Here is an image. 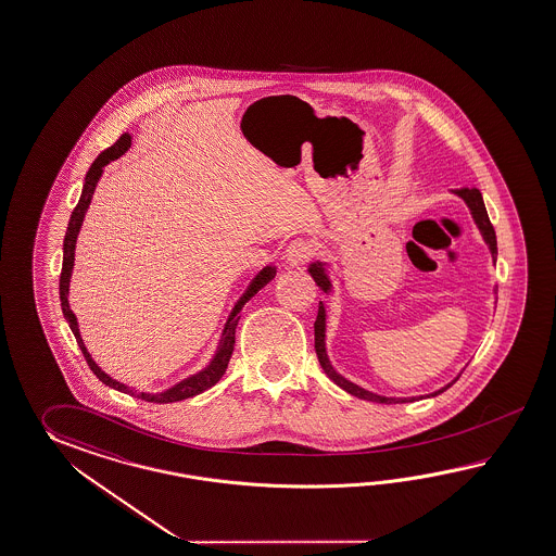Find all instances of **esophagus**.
<instances>
[{"label": "esophagus", "mask_w": 556, "mask_h": 556, "mask_svg": "<svg viewBox=\"0 0 556 556\" xmlns=\"http://www.w3.org/2000/svg\"><path fill=\"white\" fill-rule=\"evenodd\" d=\"M315 255H317V249H315V244H313L312 241H307V239L293 241V243L287 247V251H285V257H287V261H289L291 265H305V263H309Z\"/></svg>", "instance_id": "esophagus-1"}]
</instances>
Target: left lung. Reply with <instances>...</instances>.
Masks as SVG:
<instances>
[{"instance_id":"1","label":"left lung","mask_w":556,"mask_h":556,"mask_svg":"<svg viewBox=\"0 0 556 556\" xmlns=\"http://www.w3.org/2000/svg\"><path fill=\"white\" fill-rule=\"evenodd\" d=\"M456 192H458L462 199L468 203V206L472 208V215H475L476 223H478V227L482 230V235H484L486 243L490 244L492 257L496 258V253H498V249H496V232H494V227H492V223H490V218H488L486 206H484V201H482L480 190L462 189L456 190ZM309 273H312L315 283L319 285L324 291L329 289V279H327V275L324 273V267L313 265V267H309ZM313 327H315V352H317V359H319V364H321L324 371H326L331 381H336L339 388H343L345 392L353 393V395H357V397H364V400H369V402H378V404H395V402H400V400H393V397H381V395H376V393L366 392V390L357 388V386L352 383V381H348V379H343L339 374H336V369L331 367L329 359H327L326 309H324V303H319V312H317V319H315V326ZM454 381H456V379H454ZM454 381H452V383H454ZM452 383H447L446 388L438 390V392L432 393V395H438V393L444 392V390H447ZM402 402H407V400H402Z\"/></svg>"}]
</instances>
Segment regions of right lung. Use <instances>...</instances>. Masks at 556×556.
<instances>
[{"instance_id": "add662e5", "label": "right lung", "mask_w": 556, "mask_h": 556, "mask_svg": "<svg viewBox=\"0 0 556 556\" xmlns=\"http://www.w3.org/2000/svg\"><path fill=\"white\" fill-rule=\"evenodd\" d=\"M128 147H130V136H121L110 149L98 154V159H96L92 166H90V170L86 173L80 201H78L76 208H74L72 215H70L68 230H66V237H64V261H62V273H60V303H62L64 317L68 319L70 329H72V333H74V338L78 341L81 353H84V359H86V364L90 366V369L94 371L96 378L100 379L102 383L110 386V388L118 390V392L135 393L130 388H126L121 381L110 378L100 367L96 366L94 359L90 357V353L86 352V348H84V343H81L80 331H78V324H76V315L72 313L68 305L70 275H72V267H74V249H76V237H78V230H80L81 220H84V213H86L88 204L92 201L96 182H98V178L102 175V168H104L110 161L123 156L124 152L128 150ZM273 277H275V267H265V269L255 277V281L251 283L249 291L244 293V298L235 305V309L230 313L229 321H227V327H225L220 348H218L215 359L211 362V366L206 367L201 374H197V376H192V378L180 381L175 388H170V390H166L164 393H156V395L138 393V397L144 400V402H154V404H173V402L187 400V397H192V395H197V393L213 388L218 379L223 378V374L227 371V366H229L230 355H232V350H235V329H237V324H239V319H241V313L239 312L243 309V305L249 299L253 298L265 285L271 281Z\"/></svg>"}]
</instances>
